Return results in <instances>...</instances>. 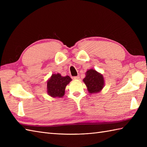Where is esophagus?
Listing matches in <instances>:
<instances>
[{
  "label": "esophagus",
  "mask_w": 147,
  "mask_h": 147,
  "mask_svg": "<svg viewBox=\"0 0 147 147\" xmlns=\"http://www.w3.org/2000/svg\"><path fill=\"white\" fill-rule=\"evenodd\" d=\"M72 79L74 80H79V79H80V76H73V77H72Z\"/></svg>",
  "instance_id": "esophagus-1"
}]
</instances>
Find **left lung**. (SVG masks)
I'll use <instances>...</instances> for the list:
<instances>
[{"mask_svg": "<svg viewBox=\"0 0 147 147\" xmlns=\"http://www.w3.org/2000/svg\"><path fill=\"white\" fill-rule=\"evenodd\" d=\"M83 82L85 83L90 93L100 92L104 86V79L103 75L93 69H90L86 71Z\"/></svg>", "mask_w": 147, "mask_h": 147, "instance_id": "obj_1", "label": "left lung"}]
</instances>
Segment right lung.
<instances>
[{"label":"right lung","instance_id":"right-lung-1","mask_svg":"<svg viewBox=\"0 0 147 147\" xmlns=\"http://www.w3.org/2000/svg\"><path fill=\"white\" fill-rule=\"evenodd\" d=\"M72 80L69 76H62L60 74H53L47 81L48 95L52 97H62L65 93V88Z\"/></svg>","mask_w":147,"mask_h":147}]
</instances>
